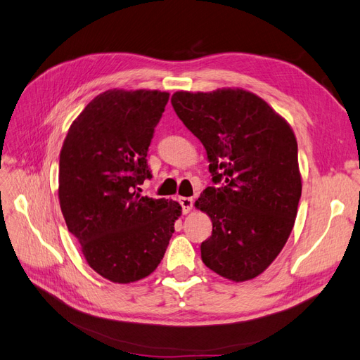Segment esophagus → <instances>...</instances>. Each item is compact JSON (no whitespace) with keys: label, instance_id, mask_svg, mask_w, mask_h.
<instances>
[{"label":"esophagus","instance_id":"esophagus-1","mask_svg":"<svg viewBox=\"0 0 360 360\" xmlns=\"http://www.w3.org/2000/svg\"><path fill=\"white\" fill-rule=\"evenodd\" d=\"M179 202H180V205H181L183 213H189V212L192 210V207H193V200H192V198L180 197V198H179Z\"/></svg>","mask_w":360,"mask_h":360}]
</instances>
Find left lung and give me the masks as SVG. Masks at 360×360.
I'll return each mask as SVG.
<instances>
[{
    "label": "left lung",
    "instance_id": "8db88e82",
    "mask_svg": "<svg viewBox=\"0 0 360 360\" xmlns=\"http://www.w3.org/2000/svg\"><path fill=\"white\" fill-rule=\"evenodd\" d=\"M174 111L205 151L214 186L195 205L210 216L202 263L226 279L258 276L287 243L302 195L297 141L290 124L240 89L177 91Z\"/></svg>",
    "mask_w": 360,
    "mask_h": 360
}]
</instances>
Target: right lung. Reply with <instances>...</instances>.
Listing matches in <instances>:
<instances>
[{
    "mask_svg": "<svg viewBox=\"0 0 360 360\" xmlns=\"http://www.w3.org/2000/svg\"><path fill=\"white\" fill-rule=\"evenodd\" d=\"M169 94L108 90L72 123L60 153L58 197L69 231L101 276L129 284L162 261L181 214L176 201L141 197L147 151Z\"/></svg>",
    "mask_w": 360,
    "mask_h": 360,
    "instance_id": "obj_1",
    "label": "right lung"
}]
</instances>
